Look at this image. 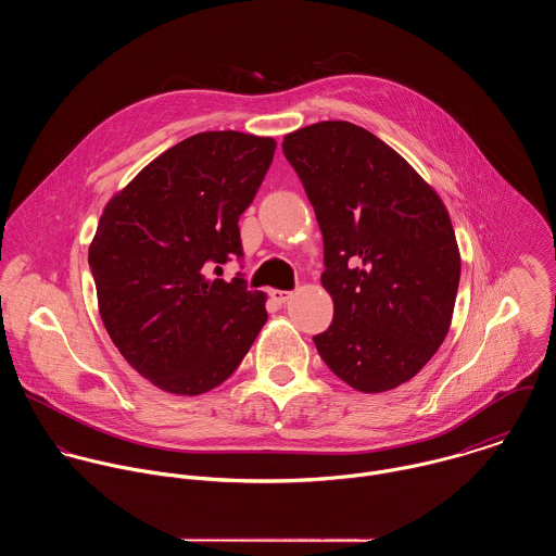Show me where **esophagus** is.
I'll return each mask as SVG.
<instances>
[{
  "label": "esophagus",
  "mask_w": 556,
  "mask_h": 556,
  "mask_svg": "<svg viewBox=\"0 0 556 556\" xmlns=\"http://www.w3.org/2000/svg\"><path fill=\"white\" fill-rule=\"evenodd\" d=\"M269 295H271V300H274L278 306H282V304H287V302L291 300V291H280V289H274Z\"/></svg>",
  "instance_id": "1"
}]
</instances>
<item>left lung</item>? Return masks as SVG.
Returning a JSON list of instances; mask_svg holds the SVG:
<instances>
[{"mask_svg": "<svg viewBox=\"0 0 556 556\" xmlns=\"http://www.w3.org/2000/svg\"><path fill=\"white\" fill-rule=\"evenodd\" d=\"M323 233L320 282L333 320L320 359L379 394L413 379L447 336L460 282L450 214L415 168L372 132L318 122L285 137Z\"/></svg>", "mask_w": 556, "mask_h": 556, "instance_id": "8db88e82", "label": "left lung"}]
</instances>
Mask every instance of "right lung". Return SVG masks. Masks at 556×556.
Segmentation results:
<instances>
[{
  "instance_id": "obj_1",
  "label": "right lung",
  "mask_w": 556,
  "mask_h": 556,
  "mask_svg": "<svg viewBox=\"0 0 556 556\" xmlns=\"http://www.w3.org/2000/svg\"><path fill=\"white\" fill-rule=\"evenodd\" d=\"M276 141L236 130L194 135L150 162L98 223L89 245L100 317L126 362L156 388L197 396L238 370L267 320L243 274L210 269L243 256L239 216Z\"/></svg>"
}]
</instances>
